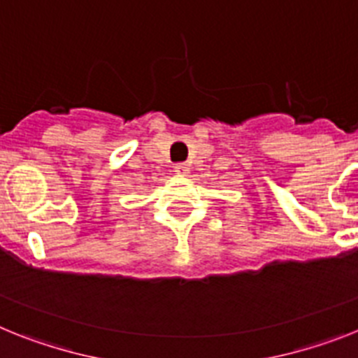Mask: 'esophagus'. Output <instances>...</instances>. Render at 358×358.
Masks as SVG:
<instances>
[{"label": "esophagus", "mask_w": 358, "mask_h": 358, "mask_svg": "<svg viewBox=\"0 0 358 358\" xmlns=\"http://www.w3.org/2000/svg\"><path fill=\"white\" fill-rule=\"evenodd\" d=\"M175 171H176V173H178V175H187L189 167L185 166V164H176Z\"/></svg>", "instance_id": "1"}]
</instances>
